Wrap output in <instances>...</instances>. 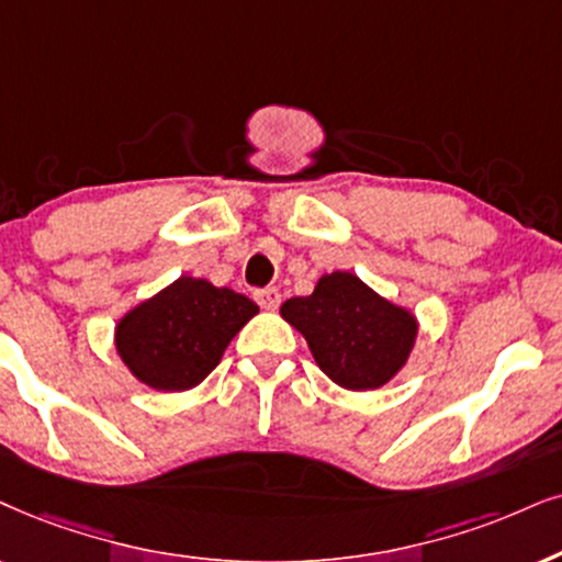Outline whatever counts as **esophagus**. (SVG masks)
<instances>
[{"mask_svg":"<svg viewBox=\"0 0 562 562\" xmlns=\"http://www.w3.org/2000/svg\"><path fill=\"white\" fill-rule=\"evenodd\" d=\"M254 297H257V303H259L265 311H277V305H280V301H282L280 293H277L274 288L257 290V293H254Z\"/></svg>","mask_w":562,"mask_h":562,"instance_id":"esophagus-1","label":"esophagus"}]
</instances>
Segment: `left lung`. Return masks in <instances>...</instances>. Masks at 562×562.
Here are the masks:
<instances>
[{
    "label": "left lung",
    "mask_w": 562,
    "mask_h": 562,
    "mask_svg": "<svg viewBox=\"0 0 562 562\" xmlns=\"http://www.w3.org/2000/svg\"><path fill=\"white\" fill-rule=\"evenodd\" d=\"M280 316L303 334L316 366L350 392H373L400 375L420 331L409 308L345 269L318 277L311 295L282 303Z\"/></svg>",
    "instance_id": "1"
}]
</instances>
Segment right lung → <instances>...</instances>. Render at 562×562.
<instances>
[{"mask_svg": "<svg viewBox=\"0 0 562 562\" xmlns=\"http://www.w3.org/2000/svg\"><path fill=\"white\" fill-rule=\"evenodd\" d=\"M259 314L251 297L181 274L119 318L113 345L155 392H189L215 371L231 339Z\"/></svg>", "mask_w": 562, "mask_h": 562, "instance_id": "1", "label": "right lung"}]
</instances>
